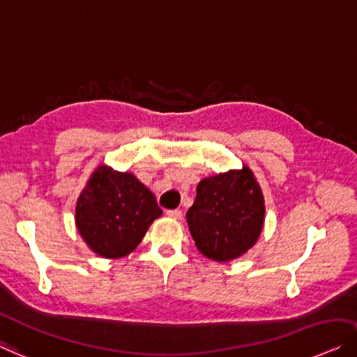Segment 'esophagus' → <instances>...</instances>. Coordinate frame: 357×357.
Segmentation results:
<instances>
[{
	"instance_id": "34e87169",
	"label": "esophagus",
	"mask_w": 357,
	"mask_h": 357,
	"mask_svg": "<svg viewBox=\"0 0 357 357\" xmlns=\"http://www.w3.org/2000/svg\"><path fill=\"white\" fill-rule=\"evenodd\" d=\"M166 214L170 217V219H175V220H180L183 217V213L180 209H170Z\"/></svg>"
}]
</instances>
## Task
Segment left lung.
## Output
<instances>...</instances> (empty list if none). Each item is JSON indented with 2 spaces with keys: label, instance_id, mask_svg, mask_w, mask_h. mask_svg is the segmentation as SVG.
I'll use <instances>...</instances> for the list:
<instances>
[{
  "label": "left lung",
  "instance_id": "1",
  "mask_svg": "<svg viewBox=\"0 0 357 357\" xmlns=\"http://www.w3.org/2000/svg\"><path fill=\"white\" fill-rule=\"evenodd\" d=\"M264 214L259 183L252 170L243 166L201 180L187 222L199 252L227 262L255 246L264 227Z\"/></svg>",
  "mask_w": 357,
  "mask_h": 357
}]
</instances>
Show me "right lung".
Here are the masks:
<instances>
[{"instance_id":"1","label":"right lung","mask_w":357,"mask_h":357,"mask_svg":"<svg viewBox=\"0 0 357 357\" xmlns=\"http://www.w3.org/2000/svg\"><path fill=\"white\" fill-rule=\"evenodd\" d=\"M161 214L154 195L135 175L100 166L77 199L75 225L91 251L117 259L140 245Z\"/></svg>"}]
</instances>
